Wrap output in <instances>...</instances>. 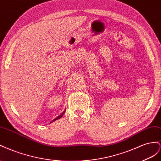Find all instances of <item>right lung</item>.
<instances>
[{
  "label": "right lung",
  "instance_id": "obj_1",
  "mask_svg": "<svg viewBox=\"0 0 161 161\" xmlns=\"http://www.w3.org/2000/svg\"><path fill=\"white\" fill-rule=\"evenodd\" d=\"M65 113V111H64L61 114H60V115H59V116H58L57 117H56V118H55V119H53V120L51 121V122H50V123H53V122H54V121H57V120H58V119H61L62 117H63V114H64V113Z\"/></svg>",
  "mask_w": 161,
  "mask_h": 161
}]
</instances>
